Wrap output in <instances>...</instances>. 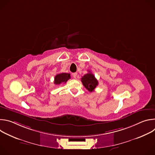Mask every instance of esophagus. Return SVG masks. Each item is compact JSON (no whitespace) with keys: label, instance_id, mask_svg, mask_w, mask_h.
Here are the masks:
<instances>
[{"label":"esophagus","instance_id":"1","mask_svg":"<svg viewBox=\"0 0 155 155\" xmlns=\"http://www.w3.org/2000/svg\"><path fill=\"white\" fill-rule=\"evenodd\" d=\"M72 75L73 77H74V78H77V72L73 73Z\"/></svg>","mask_w":155,"mask_h":155}]
</instances>
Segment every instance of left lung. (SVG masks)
<instances>
[{
    "label": "left lung",
    "instance_id": "8db88e82",
    "mask_svg": "<svg viewBox=\"0 0 155 155\" xmlns=\"http://www.w3.org/2000/svg\"><path fill=\"white\" fill-rule=\"evenodd\" d=\"M81 80L83 86L90 92L94 91V89L98 85V81L95 78V76L90 71H88L87 74L82 77Z\"/></svg>",
    "mask_w": 155,
    "mask_h": 155
}]
</instances>
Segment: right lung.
Wrapping results in <instances>:
<instances>
[{
    "label": "right lung",
    "instance_id": "add662e5",
    "mask_svg": "<svg viewBox=\"0 0 155 155\" xmlns=\"http://www.w3.org/2000/svg\"><path fill=\"white\" fill-rule=\"evenodd\" d=\"M71 78V74L68 73H61L57 74L54 77V83L55 84H60L62 83H65Z\"/></svg>",
    "mask_w": 155,
    "mask_h": 155
}]
</instances>
